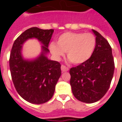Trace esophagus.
Segmentation results:
<instances>
[{
    "instance_id": "1",
    "label": "esophagus",
    "mask_w": 122,
    "mask_h": 122,
    "mask_svg": "<svg viewBox=\"0 0 122 122\" xmlns=\"http://www.w3.org/2000/svg\"><path fill=\"white\" fill-rule=\"evenodd\" d=\"M61 71L62 72H66L69 71V68H68V67H66V66L63 65H61Z\"/></svg>"
}]
</instances>
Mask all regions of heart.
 <instances>
[{"mask_svg":"<svg viewBox=\"0 0 122 122\" xmlns=\"http://www.w3.org/2000/svg\"><path fill=\"white\" fill-rule=\"evenodd\" d=\"M96 45V38L90 32H65L59 36L57 42L50 44V51L57 60L66 51L72 63L80 64L90 58Z\"/></svg>","mask_w":122,"mask_h":122,"instance_id":"obj_1","label":"heart"}]
</instances>
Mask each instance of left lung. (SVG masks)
I'll use <instances>...</instances> for the list:
<instances>
[{
    "instance_id": "obj_1",
    "label": "left lung",
    "mask_w": 122,
    "mask_h": 122,
    "mask_svg": "<svg viewBox=\"0 0 122 122\" xmlns=\"http://www.w3.org/2000/svg\"><path fill=\"white\" fill-rule=\"evenodd\" d=\"M96 36V45L89 59L70 69L72 92L77 99L86 103L97 102L107 92L114 71L112 48L100 33Z\"/></svg>"
}]
</instances>
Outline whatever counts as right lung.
<instances>
[{
    "mask_svg": "<svg viewBox=\"0 0 122 122\" xmlns=\"http://www.w3.org/2000/svg\"><path fill=\"white\" fill-rule=\"evenodd\" d=\"M53 32V29L30 28L17 38L11 50L10 69L15 88L23 99L32 104L50 100L61 75L60 63L46 57ZM30 38H36L43 44L40 56L32 60H25L21 54L22 44Z\"/></svg>",
    "mask_w": 122,
    "mask_h": 122,
    "instance_id": "1",
    "label": "right lung"
}]
</instances>
